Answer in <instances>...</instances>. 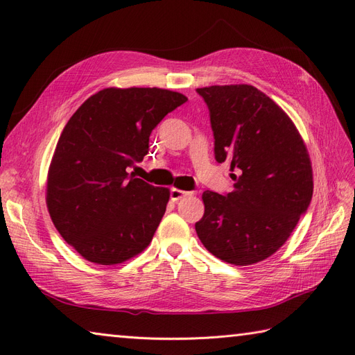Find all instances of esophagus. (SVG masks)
<instances>
[{"label":"esophagus","mask_w":355,"mask_h":355,"mask_svg":"<svg viewBox=\"0 0 355 355\" xmlns=\"http://www.w3.org/2000/svg\"><path fill=\"white\" fill-rule=\"evenodd\" d=\"M188 196H192V192H187V191H182V189H178V188L170 189V200L171 201H179L180 198L188 197Z\"/></svg>","instance_id":"1"}]
</instances>
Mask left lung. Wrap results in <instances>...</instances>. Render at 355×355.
<instances>
[{
	"instance_id": "obj_1",
	"label": "left lung",
	"mask_w": 355,
	"mask_h": 355,
	"mask_svg": "<svg viewBox=\"0 0 355 355\" xmlns=\"http://www.w3.org/2000/svg\"><path fill=\"white\" fill-rule=\"evenodd\" d=\"M207 103L214 158L230 161L227 196L202 192L198 239L220 261L253 265L287 241L313 198V167L288 115L249 84L197 89Z\"/></svg>"
}]
</instances>
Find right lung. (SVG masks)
I'll return each instance as SVG.
<instances>
[{
	"instance_id": "1",
	"label": "right lung",
	"mask_w": 355,
	"mask_h": 355,
	"mask_svg": "<svg viewBox=\"0 0 355 355\" xmlns=\"http://www.w3.org/2000/svg\"><path fill=\"white\" fill-rule=\"evenodd\" d=\"M188 101L157 87H110L69 118L47 175V209L56 230L84 259L116 265L144 252L164 216L170 191L127 173L149 136Z\"/></svg>"
}]
</instances>
